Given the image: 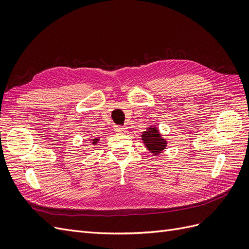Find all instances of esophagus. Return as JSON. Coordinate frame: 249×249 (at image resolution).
<instances>
[{"instance_id": "1", "label": "esophagus", "mask_w": 249, "mask_h": 249, "mask_svg": "<svg viewBox=\"0 0 249 249\" xmlns=\"http://www.w3.org/2000/svg\"><path fill=\"white\" fill-rule=\"evenodd\" d=\"M114 131L116 133H124L126 131V127L125 126H122V125H115Z\"/></svg>"}]
</instances>
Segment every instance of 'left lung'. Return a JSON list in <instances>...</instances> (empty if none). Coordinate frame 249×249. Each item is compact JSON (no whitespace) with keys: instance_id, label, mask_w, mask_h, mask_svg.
Returning a JSON list of instances; mask_svg holds the SVG:
<instances>
[{"instance_id":"8db88e82","label":"left lung","mask_w":249,"mask_h":249,"mask_svg":"<svg viewBox=\"0 0 249 249\" xmlns=\"http://www.w3.org/2000/svg\"><path fill=\"white\" fill-rule=\"evenodd\" d=\"M142 140L144 142L146 148L150 153H153L154 156L161 154L166 147V140L161 137V134L157 127L149 126L145 132L142 134Z\"/></svg>"}]
</instances>
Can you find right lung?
<instances>
[{"label":"right lung","instance_id":"1","mask_svg":"<svg viewBox=\"0 0 249 249\" xmlns=\"http://www.w3.org/2000/svg\"><path fill=\"white\" fill-rule=\"evenodd\" d=\"M91 141H92V144H96L97 141H99V139H97V138H94V139H92Z\"/></svg>","mask_w":249,"mask_h":249}]
</instances>
